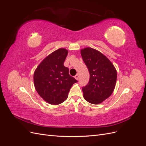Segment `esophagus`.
Here are the masks:
<instances>
[{
    "label": "esophagus",
    "instance_id": "34e87169",
    "mask_svg": "<svg viewBox=\"0 0 146 146\" xmlns=\"http://www.w3.org/2000/svg\"><path fill=\"white\" fill-rule=\"evenodd\" d=\"M75 78L76 79V80H78V78H79V76H78V74H77V75H76V76H75Z\"/></svg>",
    "mask_w": 146,
    "mask_h": 146
}]
</instances>
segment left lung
<instances>
[{
    "mask_svg": "<svg viewBox=\"0 0 146 146\" xmlns=\"http://www.w3.org/2000/svg\"><path fill=\"white\" fill-rule=\"evenodd\" d=\"M82 59L90 72V80L82 88L83 98L92 104H99L111 95L117 79V72L107 56L91 47L81 50Z\"/></svg>",
    "mask_w": 146,
    "mask_h": 146,
    "instance_id": "8db88e82",
    "label": "left lung"
}]
</instances>
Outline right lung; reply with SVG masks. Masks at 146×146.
Returning a JSON list of instances; mask_svg holds the SVG:
<instances>
[{"label": "right lung", "instance_id": "right-lung-1", "mask_svg": "<svg viewBox=\"0 0 146 146\" xmlns=\"http://www.w3.org/2000/svg\"><path fill=\"white\" fill-rule=\"evenodd\" d=\"M68 50L64 48L53 52L38 65L33 75L35 88L47 103L58 105L67 99L73 84L77 80L64 66Z\"/></svg>", "mask_w": 146, "mask_h": 146}]
</instances>
